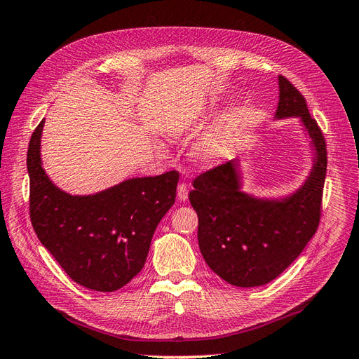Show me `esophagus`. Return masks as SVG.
Wrapping results in <instances>:
<instances>
[{
  "instance_id": "obj_1",
  "label": "esophagus",
  "mask_w": 359,
  "mask_h": 359,
  "mask_svg": "<svg viewBox=\"0 0 359 359\" xmlns=\"http://www.w3.org/2000/svg\"><path fill=\"white\" fill-rule=\"evenodd\" d=\"M177 194H178V199L180 201H187V198H189V191H187V184H184V182H180L178 184V189H177Z\"/></svg>"
}]
</instances>
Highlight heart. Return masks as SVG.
Segmentation results:
<instances>
[{
    "label": "heart",
    "mask_w": 359,
    "mask_h": 359,
    "mask_svg": "<svg viewBox=\"0 0 359 359\" xmlns=\"http://www.w3.org/2000/svg\"><path fill=\"white\" fill-rule=\"evenodd\" d=\"M201 112L193 111L178 116L175 121H172L166 128V135L172 140H180L186 136H190L194 130L199 126ZM235 121V111H227L222 118L220 123L210 133L202 136L196 145L191 149V157L201 165H214V163L220 161L224 145H226V135L229 132L231 126ZM158 153H161V148L157 147Z\"/></svg>",
    "instance_id": "obj_1"
}]
</instances>
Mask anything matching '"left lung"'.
<instances>
[{
  "instance_id": "left-lung-1",
  "label": "left lung",
  "mask_w": 359,
  "mask_h": 359,
  "mask_svg": "<svg viewBox=\"0 0 359 359\" xmlns=\"http://www.w3.org/2000/svg\"><path fill=\"white\" fill-rule=\"evenodd\" d=\"M278 91L276 118L298 116L314 148L306 182L286 198H255L241 190L240 161L231 160L194 178L189 194L198 212L205 262L240 287L262 286L278 277L306 248L320 220L327 142L304 95L285 76H278Z\"/></svg>"
}]
</instances>
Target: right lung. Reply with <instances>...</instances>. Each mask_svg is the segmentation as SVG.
Listing matches in <instances>:
<instances>
[{"instance_id":"right-lung-1","label":"right lung","mask_w":359,"mask_h":359,"mask_svg":"<svg viewBox=\"0 0 359 359\" xmlns=\"http://www.w3.org/2000/svg\"><path fill=\"white\" fill-rule=\"evenodd\" d=\"M29 139V217L40 243L76 283L99 292L126 286L144 268L151 240L175 202L180 173L132 178L88 196H72L46 175L40 139Z\"/></svg>"}]
</instances>
